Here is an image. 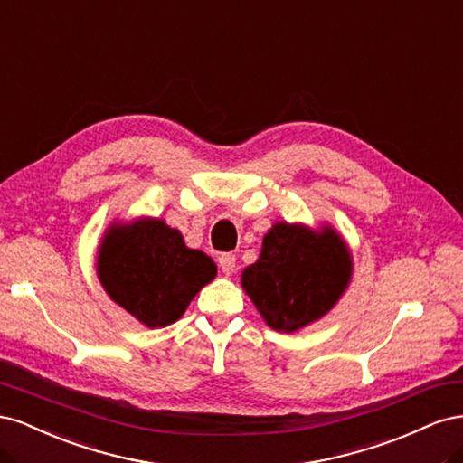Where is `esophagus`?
I'll return each instance as SVG.
<instances>
[{
	"mask_svg": "<svg viewBox=\"0 0 463 463\" xmlns=\"http://www.w3.org/2000/svg\"><path fill=\"white\" fill-rule=\"evenodd\" d=\"M218 264H220V269H222V272L223 274H233V270H235V255H232V253H223V255H220L218 257Z\"/></svg>",
	"mask_w": 463,
	"mask_h": 463,
	"instance_id": "34e87169",
	"label": "esophagus"
}]
</instances>
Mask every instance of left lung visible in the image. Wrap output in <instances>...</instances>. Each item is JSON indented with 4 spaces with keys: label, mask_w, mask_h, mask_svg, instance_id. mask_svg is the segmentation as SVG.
<instances>
[{
    "label": "left lung",
    "mask_w": 463,
    "mask_h": 463,
    "mask_svg": "<svg viewBox=\"0 0 463 463\" xmlns=\"http://www.w3.org/2000/svg\"><path fill=\"white\" fill-rule=\"evenodd\" d=\"M354 257L328 223L276 222L260 257L241 272V288L272 330L293 334L328 315L352 282Z\"/></svg>",
    "instance_id": "8db88e82"
}]
</instances>
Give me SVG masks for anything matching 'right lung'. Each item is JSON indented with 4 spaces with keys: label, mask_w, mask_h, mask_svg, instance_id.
Segmentation results:
<instances>
[{
    "label": "right lung",
    "mask_w": 463,
    "mask_h": 463,
    "mask_svg": "<svg viewBox=\"0 0 463 463\" xmlns=\"http://www.w3.org/2000/svg\"><path fill=\"white\" fill-rule=\"evenodd\" d=\"M216 272L213 259L189 249L181 232L160 218L111 222L96 257V274L109 299L146 328L181 318Z\"/></svg>",
    "instance_id": "add662e5"
}]
</instances>
